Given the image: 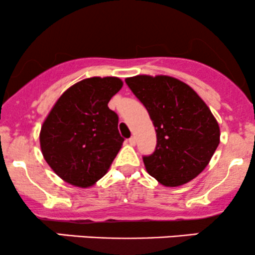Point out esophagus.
<instances>
[{
  "instance_id": "obj_1",
  "label": "esophagus",
  "mask_w": 255,
  "mask_h": 255,
  "mask_svg": "<svg viewBox=\"0 0 255 255\" xmlns=\"http://www.w3.org/2000/svg\"><path fill=\"white\" fill-rule=\"evenodd\" d=\"M128 142H129V144L131 145V146H134L136 144V139H135V136H131V137H129V139H128Z\"/></svg>"
}]
</instances>
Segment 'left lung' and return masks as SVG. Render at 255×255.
<instances>
[{
    "instance_id": "8db88e82",
    "label": "left lung",
    "mask_w": 255,
    "mask_h": 255,
    "mask_svg": "<svg viewBox=\"0 0 255 255\" xmlns=\"http://www.w3.org/2000/svg\"><path fill=\"white\" fill-rule=\"evenodd\" d=\"M126 84L144 104L157 133L156 150L142 160L146 171L165 187L195 178L219 144V126L198 93L168 75H136Z\"/></svg>"
}]
</instances>
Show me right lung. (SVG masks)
<instances>
[{"instance_id": "1", "label": "right lung", "mask_w": 255, "mask_h": 255, "mask_svg": "<svg viewBox=\"0 0 255 255\" xmlns=\"http://www.w3.org/2000/svg\"><path fill=\"white\" fill-rule=\"evenodd\" d=\"M124 86L115 77L79 81L57 99L39 134L44 159L63 181L93 186L121 148L119 116L108 103Z\"/></svg>"}]
</instances>
